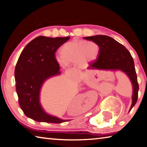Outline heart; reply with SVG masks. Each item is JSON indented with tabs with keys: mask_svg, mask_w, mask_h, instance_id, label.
<instances>
[{
	"mask_svg": "<svg viewBox=\"0 0 147 147\" xmlns=\"http://www.w3.org/2000/svg\"><path fill=\"white\" fill-rule=\"evenodd\" d=\"M99 53L100 47L96 42L73 40L67 42L61 47V57H57L56 61L63 67L71 63H76L80 67H83L95 60Z\"/></svg>",
	"mask_w": 147,
	"mask_h": 147,
	"instance_id": "b5f03b06",
	"label": "heart"
}]
</instances>
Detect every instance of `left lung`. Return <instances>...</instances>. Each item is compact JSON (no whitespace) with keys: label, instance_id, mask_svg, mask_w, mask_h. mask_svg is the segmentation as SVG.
Returning <instances> with one entry per match:
<instances>
[{"label":"left lung","instance_id":"1","mask_svg":"<svg viewBox=\"0 0 147 147\" xmlns=\"http://www.w3.org/2000/svg\"><path fill=\"white\" fill-rule=\"evenodd\" d=\"M84 39L96 42L100 47L97 58L89 64L88 69L121 71L130 79L133 89L130 111L137 102L139 91L134 61L130 53L123 45L108 36L96 35Z\"/></svg>","mask_w":147,"mask_h":147}]
</instances>
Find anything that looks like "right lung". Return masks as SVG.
<instances>
[{"mask_svg":"<svg viewBox=\"0 0 147 147\" xmlns=\"http://www.w3.org/2000/svg\"><path fill=\"white\" fill-rule=\"evenodd\" d=\"M69 38L38 36L27 44L20 54L15 69L19 103L25 115L34 121L51 123L69 121L47 113L40 103L43 84L61 74L55 52Z\"/></svg>","mask_w":147,"mask_h":147,"instance_id":"add662e5","label":"right lung"}]
</instances>
